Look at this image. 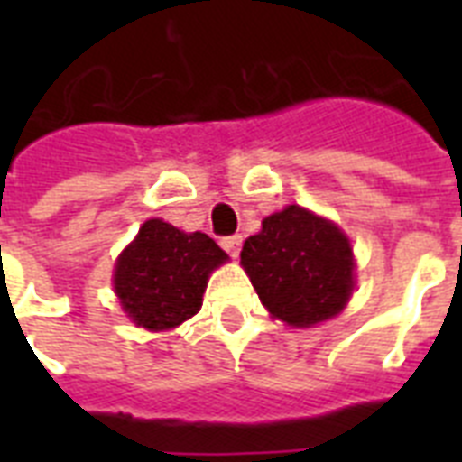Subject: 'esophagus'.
Returning <instances> with one entry per match:
<instances>
[{
    "instance_id": "esophagus-1",
    "label": "esophagus",
    "mask_w": 462,
    "mask_h": 462,
    "mask_svg": "<svg viewBox=\"0 0 462 462\" xmlns=\"http://www.w3.org/2000/svg\"><path fill=\"white\" fill-rule=\"evenodd\" d=\"M220 246H223L225 252L230 254V256H237L239 246H242V237H239V235H227V237H220Z\"/></svg>"
}]
</instances>
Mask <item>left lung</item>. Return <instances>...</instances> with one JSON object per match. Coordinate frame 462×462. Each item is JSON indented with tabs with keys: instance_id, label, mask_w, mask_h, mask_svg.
Instances as JSON below:
<instances>
[{
	"instance_id": "obj_1",
	"label": "left lung",
	"mask_w": 462,
	"mask_h": 462,
	"mask_svg": "<svg viewBox=\"0 0 462 462\" xmlns=\"http://www.w3.org/2000/svg\"><path fill=\"white\" fill-rule=\"evenodd\" d=\"M239 256L261 304L290 326L336 316L355 288L347 237L300 206L268 216Z\"/></svg>"
}]
</instances>
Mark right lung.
Listing matches in <instances>:
<instances>
[{"mask_svg": "<svg viewBox=\"0 0 462 462\" xmlns=\"http://www.w3.org/2000/svg\"><path fill=\"white\" fill-rule=\"evenodd\" d=\"M227 254L203 232L146 220L115 268V292L134 323L165 330L201 309L208 275Z\"/></svg>", "mask_w": 462, "mask_h": 462, "instance_id": "right-lung-1", "label": "right lung"}]
</instances>
